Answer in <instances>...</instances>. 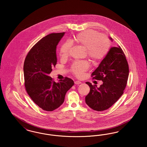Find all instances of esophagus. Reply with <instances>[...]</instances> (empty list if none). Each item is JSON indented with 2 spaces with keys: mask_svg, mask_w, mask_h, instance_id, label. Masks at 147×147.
I'll return each instance as SVG.
<instances>
[{
  "mask_svg": "<svg viewBox=\"0 0 147 147\" xmlns=\"http://www.w3.org/2000/svg\"><path fill=\"white\" fill-rule=\"evenodd\" d=\"M82 83L80 81H76V82H74V84H76V85H79V84H80Z\"/></svg>",
  "mask_w": 147,
  "mask_h": 147,
  "instance_id": "esophagus-1",
  "label": "esophagus"
}]
</instances>
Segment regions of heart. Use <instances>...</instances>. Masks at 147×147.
<instances>
[{
  "label": "heart",
  "mask_w": 147,
  "mask_h": 147,
  "mask_svg": "<svg viewBox=\"0 0 147 147\" xmlns=\"http://www.w3.org/2000/svg\"><path fill=\"white\" fill-rule=\"evenodd\" d=\"M75 40L86 49L87 56L93 61L103 59L110 49L109 39L95 31L81 32L76 36ZM72 45V42L69 40L64 42L60 49V56L62 57L68 56ZM89 68V64L86 61H77L72 64L70 70L74 76L81 78Z\"/></svg>",
  "instance_id": "obj_1"
}]
</instances>
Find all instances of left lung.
Wrapping results in <instances>:
<instances>
[{
	"label": "left lung",
	"instance_id": "1",
	"mask_svg": "<svg viewBox=\"0 0 147 147\" xmlns=\"http://www.w3.org/2000/svg\"><path fill=\"white\" fill-rule=\"evenodd\" d=\"M128 74L129 67L123 50L120 46L111 47L91 74L93 79L102 80V84L97 88L86 82L90 87V92L85 96L86 104L97 111L109 109L123 94Z\"/></svg>",
	"mask_w": 147,
	"mask_h": 147
}]
</instances>
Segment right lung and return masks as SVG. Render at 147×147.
I'll list each match as a JSON object with an SVG mask.
<instances>
[{"mask_svg": "<svg viewBox=\"0 0 147 147\" xmlns=\"http://www.w3.org/2000/svg\"><path fill=\"white\" fill-rule=\"evenodd\" d=\"M64 34L52 33L42 38L30 50L24 61L26 90L35 104L46 111L62 105L66 92L74 84L67 77L56 83L49 76L57 64L56 47Z\"/></svg>", "mask_w": 147, "mask_h": 147, "instance_id": "1", "label": "right lung"}]
</instances>
